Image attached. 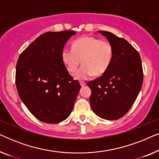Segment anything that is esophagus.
<instances>
[{
	"instance_id": "esophagus-1",
	"label": "esophagus",
	"mask_w": 159,
	"mask_h": 159,
	"mask_svg": "<svg viewBox=\"0 0 159 159\" xmlns=\"http://www.w3.org/2000/svg\"><path fill=\"white\" fill-rule=\"evenodd\" d=\"M80 85H81L82 87H83V86H84L86 84V82H80Z\"/></svg>"
}]
</instances>
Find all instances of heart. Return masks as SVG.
<instances>
[{
  "label": "heart",
  "instance_id": "heart-1",
  "mask_svg": "<svg viewBox=\"0 0 159 159\" xmlns=\"http://www.w3.org/2000/svg\"><path fill=\"white\" fill-rule=\"evenodd\" d=\"M114 56L113 46L109 41L84 36L76 40L72 48H64L61 59L69 73H75L81 60L83 66L75 75L77 80H83L94 75H103L111 64Z\"/></svg>",
  "mask_w": 159,
  "mask_h": 159
}]
</instances>
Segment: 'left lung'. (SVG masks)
Segmentation results:
<instances>
[{"label": "left lung", "instance_id": "1", "mask_svg": "<svg viewBox=\"0 0 159 159\" xmlns=\"http://www.w3.org/2000/svg\"><path fill=\"white\" fill-rule=\"evenodd\" d=\"M111 43L114 56L108 70L88 82L93 112L101 118L116 120L133 105L141 89L143 71L138 51L125 39L107 31H98Z\"/></svg>", "mask_w": 159, "mask_h": 159}]
</instances>
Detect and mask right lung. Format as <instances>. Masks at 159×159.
I'll list each match as a JSON object with an SVG mask.
<instances>
[{"mask_svg":"<svg viewBox=\"0 0 159 159\" xmlns=\"http://www.w3.org/2000/svg\"><path fill=\"white\" fill-rule=\"evenodd\" d=\"M75 34L70 30L42 34L17 61L18 94L32 115L43 122L59 123L72 111L81 86L67 71L61 52Z\"/></svg>","mask_w":159,"mask_h":159,"instance_id":"add662e5","label":"right lung"}]
</instances>
